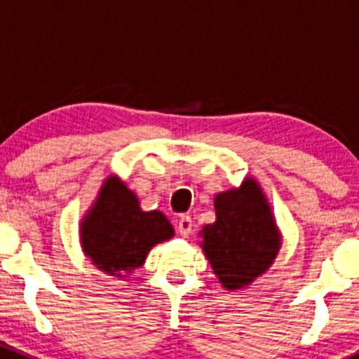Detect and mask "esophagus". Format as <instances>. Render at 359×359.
<instances>
[{"mask_svg":"<svg viewBox=\"0 0 359 359\" xmlns=\"http://www.w3.org/2000/svg\"><path fill=\"white\" fill-rule=\"evenodd\" d=\"M177 227H179L180 236L187 238L191 234V231H193V220H191V217L182 215L179 219V224H177Z\"/></svg>","mask_w":359,"mask_h":359,"instance_id":"esophagus-1","label":"esophagus"}]
</instances>
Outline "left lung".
<instances>
[{"instance_id": "1", "label": "left lung", "mask_w": 359, "mask_h": 359, "mask_svg": "<svg viewBox=\"0 0 359 359\" xmlns=\"http://www.w3.org/2000/svg\"><path fill=\"white\" fill-rule=\"evenodd\" d=\"M215 222L200 231V247L222 288H248L271 269L283 245L266 193L253 177L213 198Z\"/></svg>"}]
</instances>
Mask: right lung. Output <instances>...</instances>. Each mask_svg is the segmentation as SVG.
I'll list each match as a JSON object with an SVG mask.
<instances>
[{
    "label": "right lung",
    "instance_id": "add662e5",
    "mask_svg": "<svg viewBox=\"0 0 359 359\" xmlns=\"http://www.w3.org/2000/svg\"><path fill=\"white\" fill-rule=\"evenodd\" d=\"M175 236L159 210L140 208L137 194L118 175H107L79 220V245L90 262L109 276H130L159 243Z\"/></svg>",
    "mask_w": 359,
    "mask_h": 359
}]
</instances>
